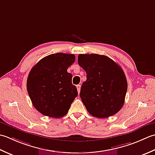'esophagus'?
<instances>
[{
	"label": "esophagus",
	"instance_id": "obj_1",
	"mask_svg": "<svg viewBox=\"0 0 155 155\" xmlns=\"http://www.w3.org/2000/svg\"><path fill=\"white\" fill-rule=\"evenodd\" d=\"M77 90H78V94H80V90H81V86H80V85H78V86H77Z\"/></svg>",
	"mask_w": 155,
	"mask_h": 155
}]
</instances>
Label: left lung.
I'll return each instance as SVG.
<instances>
[{
    "mask_svg": "<svg viewBox=\"0 0 155 155\" xmlns=\"http://www.w3.org/2000/svg\"><path fill=\"white\" fill-rule=\"evenodd\" d=\"M78 64L86 72L80 96L87 112L99 118H108L122 108L127 80L122 69L108 57L80 54Z\"/></svg>",
    "mask_w": 155,
    "mask_h": 155,
    "instance_id": "1",
    "label": "left lung"
}]
</instances>
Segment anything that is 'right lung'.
<instances>
[{"instance_id": "1", "label": "right lung", "mask_w": 155, "mask_h": 155, "mask_svg": "<svg viewBox=\"0 0 155 155\" xmlns=\"http://www.w3.org/2000/svg\"><path fill=\"white\" fill-rule=\"evenodd\" d=\"M74 54L58 53L41 59L28 75L27 89L35 109L51 118L67 114L71 103L78 96L77 88L68 72L74 64Z\"/></svg>"}]
</instances>
